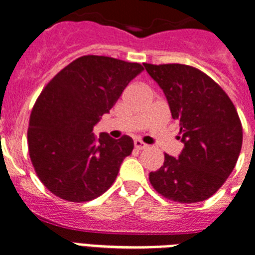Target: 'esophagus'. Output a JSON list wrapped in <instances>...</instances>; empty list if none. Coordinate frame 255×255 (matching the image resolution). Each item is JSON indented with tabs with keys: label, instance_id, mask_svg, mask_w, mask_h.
Returning a JSON list of instances; mask_svg holds the SVG:
<instances>
[{
	"label": "esophagus",
	"instance_id": "obj_1",
	"mask_svg": "<svg viewBox=\"0 0 255 255\" xmlns=\"http://www.w3.org/2000/svg\"><path fill=\"white\" fill-rule=\"evenodd\" d=\"M133 145H135L136 149H145L148 145L145 144V143H143L141 140H139V139H136L135 141H133Z\"/></svg>",
	"mask_w": 255,
	"mask_h": 255
}]
</instances>
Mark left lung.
<instances>
[{
  "label": "left lung",
  "instance_id": "1",
  "mask_svg": "<svg viewBox=\"0 0 255 255\" xmlns=\"http://www.w3.org/2000/svg\"><path fill=\"white\" fill-rule=\"evenodd\" d=\"M179 120L184 144L178 158L164 155L149 182L167 199L195 203L218 191L234 170L242 147L240 116L226 92L197 68L143 64Z\"/></svg>",
  "mask_w": 255,
  "mask_h": 255
}]
</instances>
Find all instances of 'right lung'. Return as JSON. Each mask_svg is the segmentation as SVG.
Segmentation results:
<instances>
[{"label":"right lung","instance_id":"right-lung-1","mask_svg":"<svg viewBox=\"0 0 255 255\" xmlns=\"http://www.w3.org/2000/svg\"><path fill=\"white\" fill-rule=\"evenodd\" d=\"M137 63L83 56L48 83L33 107L28 128L30 160L44 186L61 199L87 202L112 186L133 140L93 135L128 85Z\"/></svg>","mask_w":255,"mask_h":255}]
</instances>
